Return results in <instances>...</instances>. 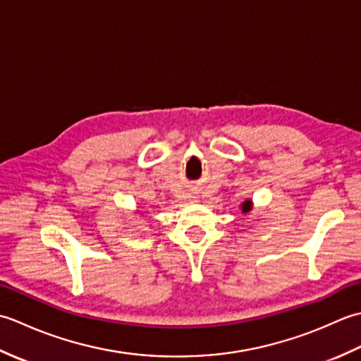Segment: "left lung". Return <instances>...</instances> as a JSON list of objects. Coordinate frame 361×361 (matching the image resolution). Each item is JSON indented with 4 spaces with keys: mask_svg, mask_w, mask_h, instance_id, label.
<instances>
[{
    "mask_svg": "<svg viewBox=\"0 0 361 361\" xmlns=\"http://www.w3.org/2000/svg\"><path fill=\"white\" fill-rule=\"evenodd\" d=\"M240 209H242V214H247L252 209V200H250V198H247V200L242 202L240 204Z\"/></svg>",
    "mask_w": 361,
    "mask_h": 361,
    "instance_id": "8db88e82",
    "label": "left lung"
}]
</instances>
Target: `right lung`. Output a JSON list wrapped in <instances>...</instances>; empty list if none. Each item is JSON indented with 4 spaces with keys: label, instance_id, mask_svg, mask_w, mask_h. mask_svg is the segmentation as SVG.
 I'll list each match as a JSON object with an SVG mask.
<instances>
[{
    "label": "right lung",
    "instance_id": "add662e5",
    "mask_svg": "<svg viewBox=\"0 0 361 361\" xmlns=\"http://www.w3.org/2000/svg\"><path fill=\"white\" fill-rule=\"evenodd\" d=\"M136 214H140V216H142V212H140V211H136Z\"/></svg>",
    "mask_w": 361,
    "mask_h": 361
}]
</instances>
